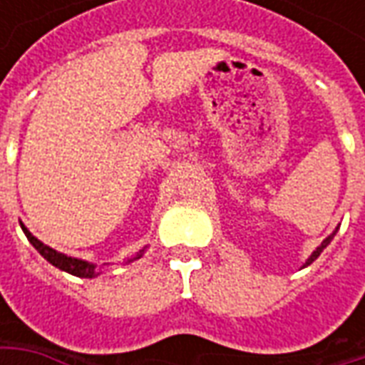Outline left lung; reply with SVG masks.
Wrapping results in <instances>:
<instances>
[{"mask_svg":"<svg viewBox=\"0 0 365 365\" xmlns=\"http://www.w3.org/2000/svg\"><path fill=\"white\" fill-rule=\"evenodd\" d=\"M334 235H336V230H334V232H332V235H330L329 238H324V240H322L321 246H319V248H317V250H314V252L311 254V258H309V260L305 262V266H303V268H307V266H309V264H313V262L317 260V258H319V256H321V252H322V250H324V248H327V246L330 245V240H332V238H334Z\"/></svg>","mask_w":365,"mask_h":365,"instance_id":"left-lung-1","label":"left lung"}]
</instances>
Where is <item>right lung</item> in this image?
<instances>
[{
	"label": "right lung",
	"mask_w": 365,
	"mask_h": 365,
	"mask_svg": "<svg viewBox=\"0 0 365 365\" xmlns=\"http://www.w3.org/2000/svg\"><path fill=\"white\" fill-rule=\"evenodd\" d=\"M21 229H23V232H25V237L29 238V242L35 246L36 250H38V254L43 256L44 260L51 262L52 266H56V268L62 269V272H68V274L78 275V277H96L97 275L96 266H93V264H88V262L78 260V258H72V256H64V254L56 252V250H52L51 246L43 245L38 238L33 237V235L25 229V225H21ZM144 250H140V252L136 254V258H140ZM136 258H133V260H136ZM133 260H128V262H133Z\"/></svg>",
	"instance_id": "right-lung-1"
}]
</instances>
